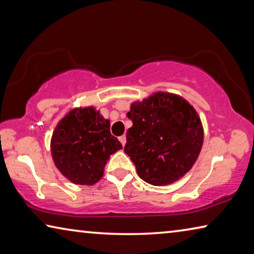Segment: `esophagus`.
<instances>
[{"label":"esophagus","mask_w":254,"mask_h":254,"mask_svg":"<svg viewBox=\"0 0 254 254\" xmlns=\"http://www.w3.org/2000/svg\"><path fill=\"white\" fill-rule=\"evenodd\" d=\"M119 140H120V142L122 143V145H124L126 144V142H127V136L126 135H121L119 137Z\"/></svg>","instance_id":"obj_1"}]
</instances>
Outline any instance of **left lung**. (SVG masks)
Returning a JSON list of instances; mask_svg holds the SVG:
<instances>
[{"instance_id":"left-lung-1","label":"left lung","mask_w":254,"mask_h":254,"mask_svg":"<svg viewBox=\"0 0 254 254\" xmlns=\"http://www.w3.org/2000/svg\"><path fill=\"white\" fill-rule=\"evenodd\" d=\"M127 115L133 126L127 132L124 152L141 179L165 186L190 170L199 156L204 131L199 117L186 100L159 92L132 103Z\"/></svg>"}]
</instances>
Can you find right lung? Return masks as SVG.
I'll return each instance as SVG.
<instances>
[{
  "mask_svg": "<svg viewBox=\"0 0 254 254\" xmlns=\"http://www.w3.org/2000/svg\"><path fill=\"white\" fill-rule=\"evenodd\" d=\"M110 126L109 120L91 106L70 111L56 127L51 154L56 167L71 183H97L111 154L122 149Z\"/></svg>",
  "mask_w": 254,
  "mask_h": 254,
  "instance_id": "add662e5",
  "label": "right lung"
}]
</instances>
